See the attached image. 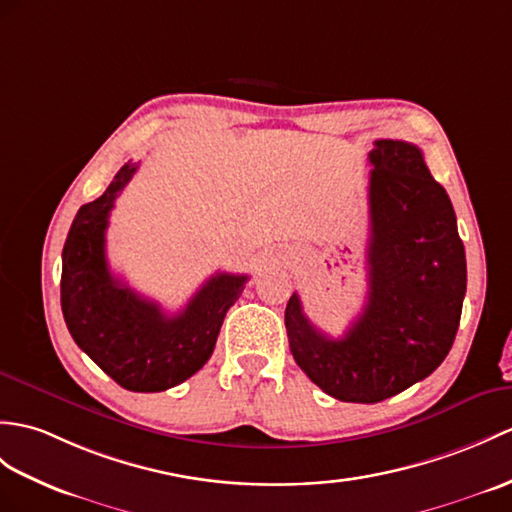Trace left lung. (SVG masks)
Masks as SVG:
<instances>
[{
    "label": "left lung",
    "mask_w": 512,
    "mask_h": 512,
    "mask_svg": "<svg viewBox=\"0 0 512 512\" xmlns=\"http://www.w3.org/2000/svg\"><path fill=\"white\" fill-rule=\"evenodd\" d=\"M368 296L342 338L305 316L299 294L285 307L290 351L327 395L377 403L432 375L454 344L467 292L456 213L423 152L377 139L368 152Z\"/></svg>",
    "instance_id": "obj_1"
}]
</instances>
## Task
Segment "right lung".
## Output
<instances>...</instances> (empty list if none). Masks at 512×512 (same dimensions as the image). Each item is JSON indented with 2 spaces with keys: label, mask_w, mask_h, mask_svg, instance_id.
Masks as SVG:
<instances>
[{
  "label": "right lung",
  "mask_w": 512,
  "mask_h": 512,
  "mask_svg": "<svg viewBox=\"0 0 512 512\" xmlns=\"http://www.w3.org/2000/svg\"><path fill=\"white\" fill-rule=\"evenodd\" d=\"M137 168L122 165L106 192L78 209L63 246L61 307L71 338L106 375L126 390L161 392L183 384L211 358L248 275L218 272L174 316L115 279L106 261V227Z\"/></svg>",
  "instance_id": "obj_1"
}]
</instances>
